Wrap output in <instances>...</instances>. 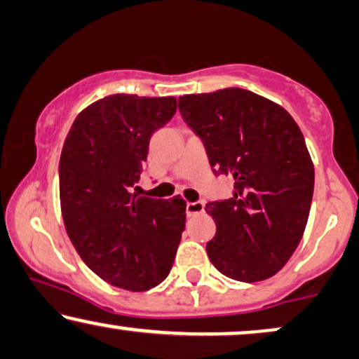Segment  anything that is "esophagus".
Instances as JSON below:
<instances>
[{
  "mask_svg": "<svg viewBox=\"0 0 359 359\" xmlns=\"http://www.w3.org/2000/svg\"><path fill=\"white\" fill-rule=\"evenodd\" d=\"M187 215L194 217V215H200L205 212V205L202 202H187Z\"/></svg>",
  "mask_w": 359,
  "mask_h": 359,
  "instance_id": "34e87169",
  "label": "esophagus"
}]
</instances>
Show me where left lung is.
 <instances>
[{
    "label": "left lung",
    "mask_w": 359,
    "mask_h": 359,
    "mask_svg": "<svg viewBox=\"0 0 359 359\" xmlns=\"http://www.w3.org/2000/svg\"><path fill=\"white\" fill-rule=\"evenodd\" d=\"M179 109L215 174L235 180L231 198L207 205L217 224L210 261L229 279H269L297 250L312 205L313 162L299 124L280 104L243 88L184 95Z\"/></svg>",
    "instance_id": "8db88e82"
}]
</instances>
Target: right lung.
Returning <instances> with one entry per match:
<instances>
[{"label": "right lung", "instance_id": "add662e5", "mask_svg": "<svg viewBox=\"0 0 359 359\" xmlns=\"http://www.w3.org/2000/svg\"><path fill=\"white\" fill-rule=\"evenodd\" d=\"M174 97L116 93L88 104L62 147V218L85 264L114 287L142 292L169 276L185 228V200L140 197L152 133L175 114Z\"/></svg>", "mask_w": 359, "mask_h": 359}]
</instances>
